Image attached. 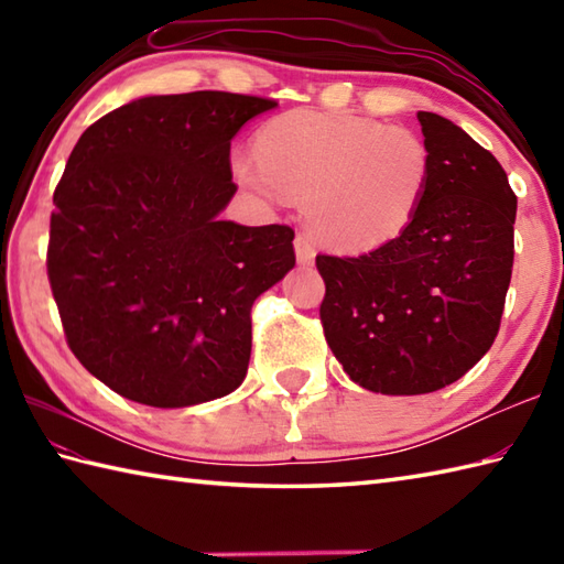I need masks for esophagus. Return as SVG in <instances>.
<instances>
[{"mask_svg": "<svg viewBox=\"0 0 564 564\" xmlns=\"http://www.w3.org/2000/svg\"><path fill=\"white\" fill-rule=\"evenodd\" d=\"M315 247H313V242H310V239L305 237V235H297L295 237V257H297V261L303 263V267H310V263L315 261Z\"/></svg>", "mask_w": 564, "mask_h": 564, "instance_id": "34e87169", "label": "esophagus"}]
</instances>
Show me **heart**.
Listing matches in <instances>:
<instances>
[{"label": "heart", "mask_w": 564, "mask_h": 564, "mask_svg": "<svg viewBox=\"0 0 564 564\" xmlns=\"http://www.w3.org/2000/svg\"><path fill=\"white\" fill-rule=\"evenodd\" d=\"M431 166L429 145L410 128L319 111L273 118L259 130L257 158H232L239 184L269 200H305L313 232L341 251H373L410 230Z\"/></svg>", "instance_id": "obj_1"}]
</instances>
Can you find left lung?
<instances>
[{
    "label": "left lung",
    "mask_w": 564,
    "mask_h": 564,
    "mask_svg": "<svg viewBox=\"0 0 564 564\" xmlns=\"http://www.w3.org/2000/svg\"><path fill=\"white\" fill-rule=\"evenodd\" d=\"M416 118L434 166L410 230L361 257L317 254L329 349L354 382L382 394L441 390L480 361L513 267L507 172L448 118Z\"/></svg>",
    "instance_id": "obj_1"
}]
</instances>
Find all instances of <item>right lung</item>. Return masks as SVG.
Wrapping results in <instances>:
<instances>
[{
    "instance_id": "1",
    "label": "right lung",
    "mask_w": 564,
    "mask_h": 564,
    "mask_svg": "<svg viewBox=\"0 0 564 564\" xmlns=\"http://www.w3.org/2000/svg\"><path fill=\"white\" fill-rule=\"evenodd\" d=\"M273 99L145 97L84 130L53 194L47 281L77 361L150 406L242 386L251 305L295 267L293 227L220 220L230 142Z\"/></svg>"
}]
</instances>
